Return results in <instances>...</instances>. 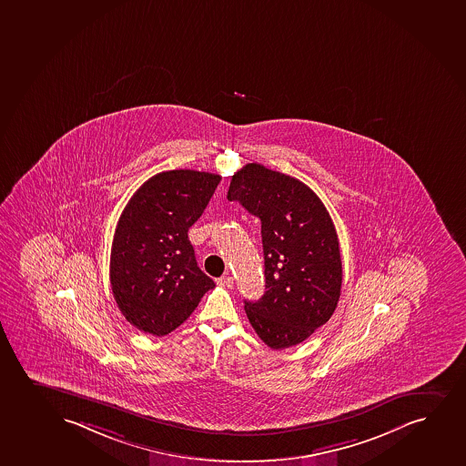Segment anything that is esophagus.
Returning a JSON list of instances; mask_svg holds the SVG:
<instances>
[{
  "label": "esophagus",
  "mask_w": 466,
  "mask_h": 466,
  "mask_svg": "<svg viewBox=\"0 0 466 466\" xmlns=\"http://www.w3.org/2000/svg\"><path fill=\"white\" fill-rule=\"evenodd\" d=\"M217 282H218V285H221V287H232V285H234V278H232V276H221Z\"/></svg>",
  "instance_id": "34e87169"
}]
</instances>
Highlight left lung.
<instances>
[{
    "mask_svg": "<svg viewBox=\"0 0 466 466\" xmlns=\"http://www.w3.org/2000/svg\"><path fill=\"white\" fill-rule=\"evenodd\" d=\"M228 199L262 223L267 291L245 301L248 319L271 350L298 345L339 302L343 269L332 218L304 182L260 164L232 176Z\"/></svg>",
    "mask_w": 466,
    "mask_h": 466,
    "instance_id": "obj_1",
    "label": "left lung"
}]
</instances>
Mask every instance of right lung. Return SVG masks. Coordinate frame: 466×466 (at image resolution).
I'll use <instances>...</instances> for the list:
<instances>
[{
  "label": "right lung",
  "mask_w": 466,
  "mask_h": 466,
  "mask_svg": "<svg viewBox=\"0 0 466 466\" xmlns=\"http://www.w3.org/2000/svg\"><path fill=\"white\" fill-rule=\"evenodd\" d=\"M221 176L162 171L132 195L116 225L110 285L138 330L170 334L192 315L214 280L198 267L188 229L203 215Z\"/></svg>",
  "instance_id": "1"
}]
</instances>
